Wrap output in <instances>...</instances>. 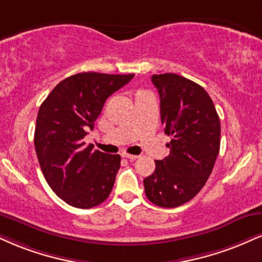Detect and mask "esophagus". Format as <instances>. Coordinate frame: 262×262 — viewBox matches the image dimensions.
<instances>
[{"instance_id": "34e87169", "label": "esophagus", "mask_w": 262, "mask_h": 262, "mask_svg": "<svg viewBox=\"0 0 262 262\" xmlns=\"http://www.w3.org/2000/svg\"><path fill=\"white\" fill-rule=\"evenodd\" d=\"M123 157H125V159L130 160V161H133V160H137L138 156L137 155H129V154H123L122 155Z\"/></svg>"}]
</instances>
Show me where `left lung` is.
<instances>
[{"mask_svg":"<svg viewBox=\"0 0 262 262\" xmlns=\"http://www.w3.org/2000/svg\"><path fill=\"white\" fill-rule=\"evenodd\" d=\"M160 94L165 134L172 139L169 155L155 161L144 179L146 198L161 207H177L191 200L209 179L220 152L221 123L212 100L199 84L178 74L151 77Z\"/></svg>","mask_w":262,"mask_h":262,"instance_id":"left-lung-1","label":"left lung"}]
</instances>
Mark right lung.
<instances>
[{
	"instance_id": "1",
	"label": "right lung",
	"mask_w": 262,
	"mask_h": 262,
	"mask_svg": "<svg viewBox=\"0 0 262 262\" xmlns=\"http://www.w3.org/2000/svg\"><path fill=\"white\" fill-rule=\"evenodd\" d=\"M134 74L78 73L53 88L41 103L34 144L41 171L58 198L78 209L105 201L116 181L121 156L84 146L107 97Z\"/></svg>"
}]
</instances>
